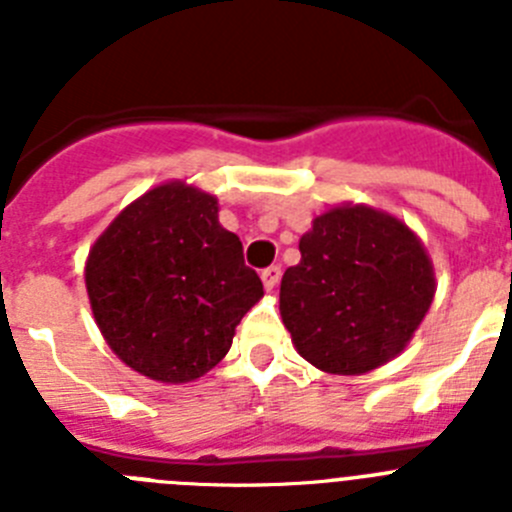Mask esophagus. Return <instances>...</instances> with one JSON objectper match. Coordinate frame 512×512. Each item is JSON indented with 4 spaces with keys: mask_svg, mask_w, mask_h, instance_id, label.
I'll return each instance as SVG.
<instances>
[{
    "mask_svg": "<svg viewBox=\"0 0 512 512\" xmlns=\"http://www.w3.org/2000/svg\"><path fill=\"white\" fill-rule=\"evenodd\" d=\"M279 279H282V266H269V269L261 271V282H264L266 292H271V289L277 287Z\"/></svg>",
    "mask_w": 512,
    "mask_h": 512,
    "instance_id": "1",
    "label": "esophagus"
}]
</instances>
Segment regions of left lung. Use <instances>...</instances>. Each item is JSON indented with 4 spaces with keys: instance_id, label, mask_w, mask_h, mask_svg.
<instances>
[{
    "instance_id": "1",
    "label": "left lung",
    "mask_w": 512,
    "mask_h": 512,
    "mask_svg": "<svg viewBox=\"0 0 512 512\" xmlns=\"http://www.w3.org/2000/svg\"><path fill=\"white\" fill-rule=\"evenodd\" d=\"M279 287L284 328L320 372L366 374L408 346L436 295V274L408 225L366 205H338L300 238Z\"/></svg>"
}]
</instances>
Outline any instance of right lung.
I'll return each mask as SVG.
<instances>
[{
  "label": "right lung",
  "instance_id": "1",
  "mask_svg": "<svg viewBox=\"0 0 512 512\" xmlns=\"http://www.w3.org/2000/svg\"><path fill=\"white\" fill-rule=\"evenodd\" d=\"M87 295L107 346L156 382L200 379L264 297L212 194L166 182L130 202L89 251Z\"/></svg>",
  "mask_w": 512,
  "mask_h": 512
}]
</instances>
